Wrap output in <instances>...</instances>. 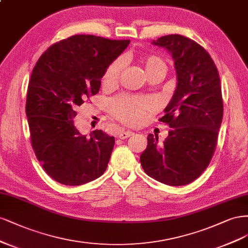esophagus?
Returning a JSON list of instances; mask_svg holds the SVG:
<instances>
[{"label": "esophagus", "instance_id": "esophagus-1", "mask_svg": "<svg viewBox=\"0 0 248 248\" xmlns=\"http://www.w3.org/2000/svg\"><path fill=\"white\" fill-rule=\"evenodd\" d=\"M133 134L134 133L132 131H122L118 134V138L119 139H126V138H129L130 136H132Z\"/></svg>", "mask_w": 248, "mask_h": 248}]
</instances>
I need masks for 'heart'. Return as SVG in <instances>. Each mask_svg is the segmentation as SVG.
I'll return each instance as SVG.
<instances>
[{
    "label": "heart",
    "instance_id": "b5f03b06",
    "mask_svg": "<svg viewBox=\"0 0 248 248\" xmlns=\"http://www.w3.org/2000/svg\"><path fill=\"white\" fill-rule=\"evenodd\" d=\"M143 66L148 76L157 71L165 70L166 63L162 59L155 55L142 60ZM124 67L122 59L114 61L107 67L103 75L102 83L105 87H113L119 79V75ZM110 111L119 121L126 124H138L144 121L146 112L150 109V103L146 100L132 97H117L110 102Z\"/></svg>",
    "mask_w": 248,
    "mask_h": 248
}]
</instances>
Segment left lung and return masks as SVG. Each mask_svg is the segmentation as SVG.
<instances>
[{"instance_id": "obj_1", "label": "left lung", "mask_w": 248, "mask_h": 248, "mask_svg": "<svg viewBox=\"0 0 248 248\" xmlns=\"http://www.w3.org/2000/svg\"><path fill=\"white\" fill-rule=\"evenodd\" d=\"M153 44L171 53L177 86L158 119L172 130L163 143L149 134L140 162L151 178L181 186L204 172L217 147L223 114L219 74L209 53L194 40L175 34Z\"/></svg>"}]
</instances>
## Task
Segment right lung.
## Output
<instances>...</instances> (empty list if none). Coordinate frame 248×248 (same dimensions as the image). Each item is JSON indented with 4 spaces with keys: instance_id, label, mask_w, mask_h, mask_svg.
<instances>
[{
    "instance_id": "right-lung-1",
    "label": "right lung",
    "mask_w": 248,
    "mask_h": 248,
    "mask_svg": "<svg viewBox=\"0 0 248 248\" xmlns=\"http://www.w3.org/2000/svg\"><path fill=\"white\" fill-rule=\"evenodd\" d=\"M130 40L75 35L54 43L31 72L26 113L31 147L49 176L81 186L105 172L114 137L94 130L90 137L74 126L78 106L98 93L101 78Z\"/></svg>"
}]
</instances>
